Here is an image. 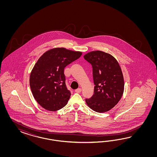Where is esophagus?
<instances>
[{"label":"esophagus","instance_id":"1","mask_svg":"<svg viewBox=\"0 0 157 157\" xmlns=\"http://www.w3.org/2000/svg\"><path fill=\"white\" fill-rule=\"evenodd\" d=\"M81 91H82V89H81V88L77 89H76V90H75V92L76 93H80Z\"/></svg>","mask_w":157,"mask_h":157}]
</instances>
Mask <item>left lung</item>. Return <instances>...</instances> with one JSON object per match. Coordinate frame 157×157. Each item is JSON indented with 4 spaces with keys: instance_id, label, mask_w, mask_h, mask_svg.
Segmentation results:
<instances>
[{
    "instance_id": "left-lung-1",
    "label": "left lung",
    "mask_w": 157,
    "mask_h": 157,
    "mask_svg": "<svg viewBox=\"0 0 157 157\" xmlns=\"http://www.w3.org/2000/svg\"><path fill=\"white\" fill-rule=\"evenodd\" d=\"M93 67L94 94L86 98L87 105L96 112L103 113L119 102L124 89L123 75L117 61L109 53L92 51L83 56Z\"/></svg>"
}]
</instances>
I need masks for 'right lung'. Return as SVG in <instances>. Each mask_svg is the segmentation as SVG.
Wrapping results in <instances>:
<instances>
[{
    "label": "right lung",
    "mask_w": 157,
    "mask_h": 157,
    "mask_svg": "<svg viewBox=\"0 0 157 157\" xmlns=\"http://www.w3.org/2000/svg\"><path fill=\"white\" fill-rule=\"evenodd\" d=\"M82 54L57 48L48 51L39 58L29 81L34 98L43 108L56 111L66 106L71 92L67 88L64 70Z\"/></svg>",
    "instance_id": "right-lung-1"
}]
</instances>
